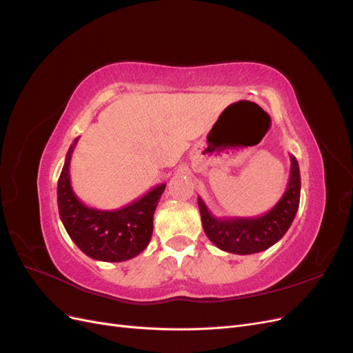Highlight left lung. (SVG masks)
<instances>
[{"label":"left lung","mask_w":353,"mask_h":353,"mask_svg":"<svg viewBox=\"0 0 353 353\" xmlns=\"http://www.w3.org/2000/svg\"><path fill=\"white\" fill-rule=\"evenodd\" d=\"M290 178L280 201L261 216L216 218L199 197L203 230L208 239L223 252L252 254L270 249L290 228L301 201V170L290 154Z\"/></svg>","instance_id":"left-lung-1"}]
</instances>
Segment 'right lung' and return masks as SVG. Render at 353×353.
<instances>
[{
    "label": "right lung",
    "mask_w": 353,
    "mask_h": 353,
    "mask_svg": "<svg viewBox=\"0 0 353 353\" xmlns=\"http://www.w3.org/2000/svg\"><path fill=\"white\" fill-rule=\"evenodd\" d=\"M79 138L69 147L57 184L60 219L73 243L95 261L123 262L140 254L150 243L153 215L166 184L114 210L90 208L77 197L70 185V159Z\"/></svg>",
    "instance_id": "obj_1"
}]
</instances>
